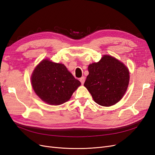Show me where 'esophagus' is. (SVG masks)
Listing matches in <instances>:
<instances>
[{"label":"esophagus","mask_w":155,"mask_h":155,"mask_svg":"<svg viewBox=\"0 0 155 155\" xmlns=\"http://www.w3.org/2000/svg\"><path fill=\"white\" fill-rule=\"evenodd\" d=\"M79 81H80V82L81 83L82 85H83L84 83H85V77H81V78H79Z\"/></svg>","instance_id":"esophagus-1"}]
</instances>
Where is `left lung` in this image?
Listing matches in <instances>:
<instances>
[{"label":"left lung","instance_id":"1","mask_svg":"<svg viewBox=\"0 0 155 155\" xmlns=\"http://www.w3.org/2000/svg\"><path fill=\"white\" fill-rule=\"evenodd\" d=\"M84 83L96 104L110 107L124 96L129 83L128 68L120 61L105 55L99 62L88 65Z\"/></svg>","mask_w":155,"mask_h":155}]
</instances>
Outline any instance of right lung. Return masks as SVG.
Masks as SVG:
<instances>
[{"label": "right lung", "mask_w": 155, "mask_h": 155, "mask_svg": "<svg viewBox=\"0 0 155 155\" xmlns=\"http://www.w3.org/2000/svg\"><path fill=\"white\" fill-rule=\"evenodd\" d=\"M33 89L45 103L59 105L68 101L81 85L63 64L45 59L35 68L31 77Z\"/></svg>", "instance_id": "add662e5"}]
</instances>
